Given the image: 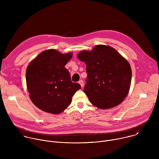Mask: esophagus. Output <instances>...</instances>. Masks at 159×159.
<instances>
[{
  "label": "esophagus",
  "instance_id": "obj_1",
  "mask_svg": "<svg viewBox=\"0 0 159 159\" xmlns=\"http://www.w3.org/2000/svg\"><path fill=\"white\" fill-rule=\"evenodd\" d=\"M79 84L81 85V87H84V82H83V80H80L79 82Z\"/></svg>",
  "mask_w": 159,
  "mask_h": 159
}]
</instances>
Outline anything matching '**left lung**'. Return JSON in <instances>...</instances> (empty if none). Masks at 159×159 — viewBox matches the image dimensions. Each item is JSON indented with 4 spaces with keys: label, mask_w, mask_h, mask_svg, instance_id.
I'll return each mask as SVG.
<instances>
[{
    "label": "left lung",
    "mask_w": 159,
    "mask_h": 159,
    "mask_svg": "<svg viewBox=\"0 0 159 159\" xmlns=\"http://www.w3.org/2000/svg\"><path fill=\"white\" fill-rule=\"evenodd\" d=\"M77 58L86 64L87 78L84 92L90 102L107 109L124 101L131 85V69L117 50L99 44L91 51L80 52Z\"/></svg>",
    "instance_id": "8db88e82"
}]
</instances>
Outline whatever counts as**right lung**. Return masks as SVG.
<instances>
[{"label":"right lung","instance_id":"obj_1","mask_svg":"<svg viewBox=\"0 0 159 159\" xmlns=\"http://www.w3.org/2000/svg\"><path fill=\"white\" fill-rule=\"evenodd\" d=\"M54 49L40 53L26 69V85L33 103L41 110L58 115L69 107L72 98L81 88L71 81L65 65L72 57Z\"/></svg>","mask_w":159,"mask_h":159}]
</instances>
